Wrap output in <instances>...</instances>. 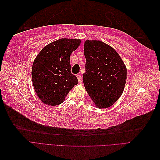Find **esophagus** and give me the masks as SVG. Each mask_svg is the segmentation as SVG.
I'll return each instance as SVG.
<instances>
[{"mask_svg":"<svg viewBox=\"0 0 160 160\" xmlns=\"http://www.w3.org/2000/svg\"><path fill=\"white\" fill-rule=\"evenodd\" d=\"M77 79H78V81L79 83H82V81H83V79H82V76L81 75H77Z\"/></svg>","mask_w":160,"mask_h":160,"instance_id":"1","label":"esophagus"}]
</instances>
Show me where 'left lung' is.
<instances>
[{
	"mask_svg": "<svg viewBox=\"0 0 160 160\" xmlns=\"http://www.w3.org/2000/svg\"><path fill=\"white\" fill-rule=\"evenodd\" d=\"M83 81L85 89L98 108H109L123 93L127 69L116 51L100 41L87 40Z\"/></svg>",
	"mask_w": 160,
	"mask_h": 160,
	"instance_id": "1",
	"label": "left lung"
}]
</instances>
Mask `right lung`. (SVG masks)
Listing matches in <instances>:
<instances>
[{
	"label": "right lung",
	"mask_w": 160,
	"mask_h": 160,
	"mask_svg": "<svg viewBox=\"0 0 160 160\" xmlns=\"http://www.w3.org/2000/svg\"><path fill=\"white\" fill-rule=\"evenodd\" d=\"M80 39L61 38L45 46L38 53L32 67L34 89L43 103L59 105L78 83L71 73L70 55L80 45Z\"/></svg>",
	"instance_id": "obj_1"
}]
</instances>
